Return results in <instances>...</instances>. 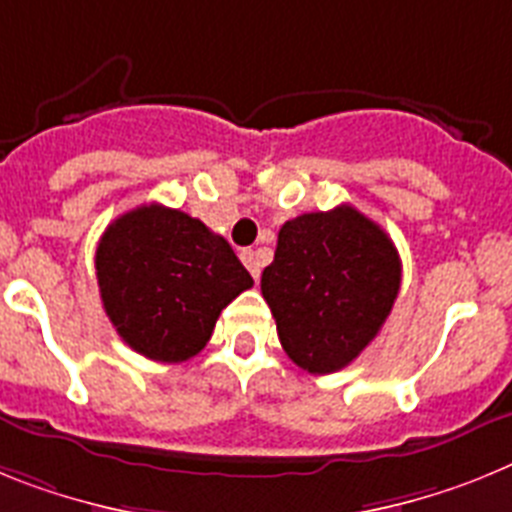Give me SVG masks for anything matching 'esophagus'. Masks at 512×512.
Returning a JSON list of instances; mask_svg holds the SVG:
<instances>
[{
    "label": "esophagus",
    "mask_w": 512,
    "mask_h": 512,
    "mask_svg": "<svg viewBox=\"0 0 512 512\" xmlns=\"http://www.w3.org/2000/svg\"><path fill=\"white\" fill-rule=\"evenodd\" d=\"M242 262L247 265V270L252 273V278H260V257H257L255 250H242Z\"/></svg>",
    "instance_id": "obj_1"
}]
</instances>
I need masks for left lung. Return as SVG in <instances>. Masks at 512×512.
Here are the masks:
<instances>
[{"instance_id": "left-lung-1", "label": "left lung", "mask_w": 512, "mask_h": 512, "mask_svg": "<svg viewBox=\"0 0 512 512\" xmlns=\"http://www.w3.org/2000/svg\"><path fill=\"white\" fill-rule=\"evenodd\" d=\"M399 283L389 234L353 206H337L281 226L260 288L288 358L309 373H335L379 335Z\"/></svg>"}]
</instances>
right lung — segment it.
<instances>
[{
  "label": "right lung",
  "instance_id": "right-lung-1",
  "mask_svg": "<svg viewBox=\"0 0 512 512\" xmlns=\"http://www.w3.org/2000/svg\"><path fill=\"white\" fill-rule=\"evenodd\" d=\"M95 268L115 332L159 363L201 353L221 309L252 288V275L224 237L159 203L133 208L105 229Z\"/></svg>",
  "mask_w": 512,
  "mask_h": 512
}]
</instances>
